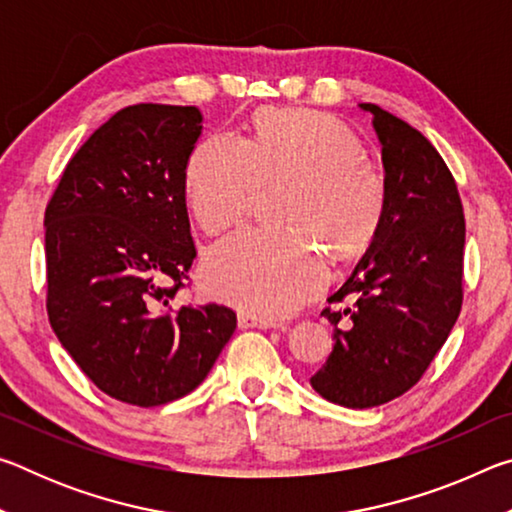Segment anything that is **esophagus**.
I'll return each mask as SVG.
<instances>
[{
	"label": "esophagus",
	"mask_w": 512,
	"mask_h": 512,
	"mask_svg": "<svg viewBox=\"0 0 512 512\" xmlns=\"http://www.w3.org/2000/svg\"><path fill=\"white\" fill-rule=\"evenodd\" d=\"M239 327L268 329V327H275V323H273V320H266V318H259L255 314H248V311H241V314H239Z\"/></svg>",
	"instance_id": "esophagus-1"
}]
</instances>
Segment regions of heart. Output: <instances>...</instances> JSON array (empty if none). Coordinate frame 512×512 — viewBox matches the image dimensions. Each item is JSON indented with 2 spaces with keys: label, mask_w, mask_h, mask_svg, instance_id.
Wrapping results in <instances>:
<instances>
[{
  "label": "heart",
  "mask_w": 512,
  "mask_h": 512,
  "mask_svg": "<svg viewBox=\"0 0 512 512\" xmlns=\"http://www.w3.org/2000/svg\"><path fill=\"white\" fill-rule=\"evenodd\" d=\"M280 221L223 239L205 257L216 296L259 318H280L327 282L320 246L350 257L370 244L388 207V180L359 137L311 108L259 112L250 140L223 133L196 146L185 171L187 205L207 235L255 210L262 187L284 185Z\"/></svg>",
  "instance_id": "obj_1"
}]
</instances>
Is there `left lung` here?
I'll list each match as a JSON object with an SVG mask.
<instances>
[{
	"label": "left lung",
	"mask_w": 512,
	"mask_h": 512,
	"mask_svg": "<svg viewBox=\"0 0 512 512\" xmlns=\"http://www.w3.org/2000/svg\"><path fill=\"white\" fill-rule=\"evenodd\" d=\"M388 207L368 253L329 298L334 350L311 377L325 400L370 409L413 388L463 305L465 216L452 171L420 131L375 103Z\"/></svg>",
	"instance_id": "obj_1"
}]
</instances>
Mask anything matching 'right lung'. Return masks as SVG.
I'll return each mask as SVG.
<instances>
[{"instance_id":"add662e5","label":"right lung","mask_w":512,"mask_h":512,"mask_svg":"<svg viewBox=\"0 0 512 512\" xmlns=\"http://www.w3.org/2000/svg\"><path fill=\"white\" fill-rule=\"evenodd\" d=\"M201 121L194 106L121 108L45 210L49 323L94 386L133 406L192 393L237 327L225 305H173L196 257L185 169Z\"/></svg>"}]
</instances>
